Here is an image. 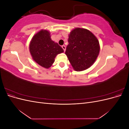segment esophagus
I'll use <instances>...</instances> for the list:
<instances>
[{"mask_svg": "<svg viewBox=\"0 0 129 129\" xmlns=\"http://www.w3.org/2000/svg\"><path fill=\"white\" fill-rule=\"evenodd\" d=\"M62 48H63V50H64V52H65V50H66V46H65L64 45L62 46Z\"/></svg>", "mask_w": 129, "mask_h": 129, "instance_id": "34e87169", "label": "esophagus"}]
</instances>
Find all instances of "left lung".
<instances>
[{
    "mask_svg": "<svg viewBox=\"0 0 129 129\" xmlns=\"http://www.w3.org/2000/svg\"><path fill=\"white\" fill-rule=\"evenodd\" d=\"M65 54L76 71H82L94 63L100 52L99 42L90 31L76 28L70 33Z\"/></svg>",
    "mask_w": 129,
    "mask_h": 129,
    "instance_id": "1",
    "label": "left lung"
}]
</instances>
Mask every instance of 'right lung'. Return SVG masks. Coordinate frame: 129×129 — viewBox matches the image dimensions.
Masks as SVG:
<instances>
[{
    "instance_id": "1",
    "label": "right lung",
    "mask_w": 129,
    "mask_h": 129,
    "mask_svg": "<svg viewBox=\"0 0 129 129\" xmlns=\"http://www.w3.org/2000/svg\"><path fill=\"white\" fill-rule=\"evenodd\" d=\"M29 51L33 59L38 64L48 68L54 63L56 56L63 53V49L57 43L52 40L48 31L41 30L32 38Z\"/></svg>"
}]
</instances>
